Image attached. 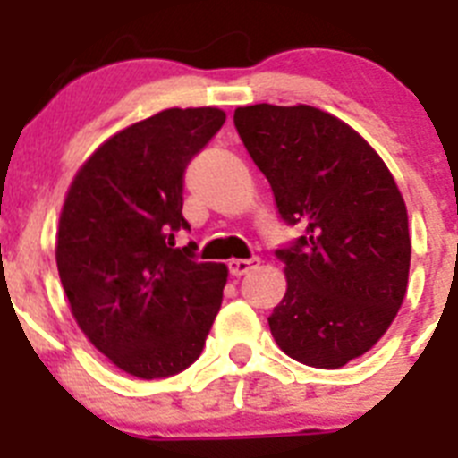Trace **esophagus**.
<instances>
[{
  "label": "esophagus",
  "instance_id": "obj_1",
  "mask_svg": "<svg viewBox=\"0 0 458 458\" xmlns=\"http://www.w3.org/2000/svg\"><path fill=\"white\" fill-rule=\"evenodd\" d=\"M259 266V259L252 257V259H232L229 261V273L233 275V277H241V275L250 273L252 268H257Z\"/></svg>",
  "mask_w": 458,
  "mask_h": 458
}]
</instances>
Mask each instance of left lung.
I'll return each instance as SVG.
<instances>
[{
	"label": "left lung",
	"instance_id": "obj_1",
	"mask_svg": "<svg viewBox=\"0 0 458 458\" xmlns=\"http://www.w3.org/2000/svg\"><path fill=\"white\" fill-rule=\"evenodd\" d=\"M233 123L286 225H305L277 250L286 293L268 317L289 358L339 369L378 342L402 307L411 268L403 197L358 132L310 105L238 107Z\"/></svg>",
	"mask_w": 458,
	"mask_h": 458
}]
</instances>
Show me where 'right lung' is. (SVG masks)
<instances>
[{
	"mask_svg": "<svg viewBox=\"0 0 458 458\" xmlns=\"http://www.w3.org/2000/svg\"><path fill=\"white\" fill-rule=\"evenodd\" d=\"M217 107L163 109L109 137L75 174L56 268L80 330L112 365L167 378L201 355L222 305L225 264L176 248L188 163L225 123Z\"/></svg>",
	"mask_w": 458,
	"mask_h": 458,
	"instance_id": "obj_1",
	"label": "right lung"
}]
</instances>
